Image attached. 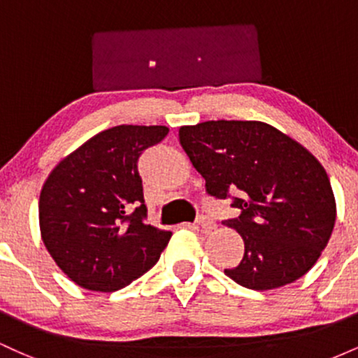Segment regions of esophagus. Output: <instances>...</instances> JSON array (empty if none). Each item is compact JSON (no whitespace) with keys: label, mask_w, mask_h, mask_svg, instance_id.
<instances>
[{"label":"esophagus","mask_w":358,"mask_h":358,"mask_svg":"<svg viewBox=\"0 0 358 358\" xmlns=\"http://www.w3.org/2000/svg\"><path fill=\"white\" fill-rule=\"evenodd\" d=\"M196 225H200L205 231H210V229H215V220L210 215H207V213H200L196 217Z\"/></svg>","instance_id":"obj_1"}]
</instances>
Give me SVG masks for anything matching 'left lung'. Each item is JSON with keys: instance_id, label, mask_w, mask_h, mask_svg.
Listing matches in <instances>:
<instances>
[{"instance_id": "left-lung-1", "label": "left lung", "mask_w": 358, "mask_h": 358, "mask_svg": "<svg viewBox=\"0 0 358 358\" xmlns=\"http://www.w3.org/2000/svg\"><path fill=\"white\" fill-rule=\"evenodd\" d=\"M180 145L203 176L205 192L239 212L225 225L244 239V256L225 274L264 291L313 268L330 241L336 207L327 171L306 148L259 121L183 126Z\"/></svg>"}]
</instances>
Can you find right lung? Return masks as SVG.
Returning <instances> with one entry per match:
<instances>
[{"instance_id": "1", "label": "right lung", "mask_w": 358, "mask_h": 358, "mask_svg": "<svg viewBox=\"0 0 358 358\" xmlns=\"http://www.w3.org/2000/svg\"><path fill=\"white\" fill-rule=\"evenodd\" d=\"M166 126H116L60 162L40 193V231L57 266L90 291L110 293L158 262L171 232L148 224L138 159Z\"/></svg>"}]
</instances>
